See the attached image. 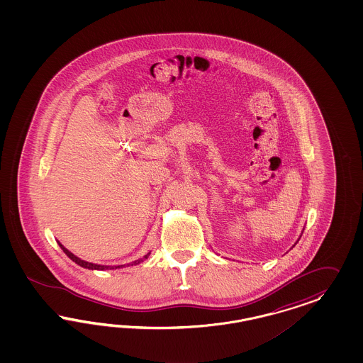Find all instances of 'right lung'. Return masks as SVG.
Segmentation results:
<instances>
[{
  "label": "right lung",
  "instance_id": "1",
  "mask_svg": "<svg viewBox=\"0 0 363 363\" xmlns=\"http://www.w3.org/2000/svg\"><path fill=\"white\" fill-rule=\"evenodd\" d=\"M58 245H60V247L64 250V253H65L66 255H67V257H69V258L73 261V262H76V264H79V266H82V267H85V269H90V270H106V269H110V270H111V269H114V266H105V264H90V262H86V261H84V259H79V258L76 257L74 254L70 253L67 249H65V247H64V246H62L60 242H58ZM149 254L150 253L146 254L143 258H140V259L134 261V262L132 264V266L133 264H138L140 262H143V259H146V258L149 257ZM122 266H123V264H121V266H116V269H117V267H122Z\"/></svg>",
  "mask_w": 363,
  "mask_h": 363
}]
</instances>
